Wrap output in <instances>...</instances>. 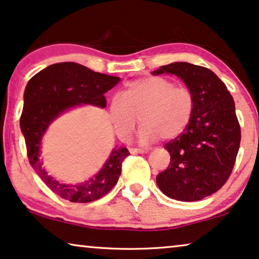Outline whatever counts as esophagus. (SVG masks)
Returning <instances> with one entry per match:
<instances>
[{
  "instance_id": "1",
  "label": "esophagus",
  "mask_w": 259,
  "mask_h": 259,
  "mask_svg": "<svg viewBox=\"0 0 259 259\" xmlns=\"http://www.w3.org/2000/svg\"><path fill=\"white\" fill-rule=\"evenodd\" d=\"M129 151L131 153H146V152H148V150H146V149H138V148H130Z\"/></svg>"
}]
</instances>
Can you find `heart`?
Returning <instances> with one entry per match:
<instances>
[{
	"instance_id": "heart-1",
	"label": "heart",
	"mask_w": 259,
	"mask_h": 259,
	"mask_svg": "<svg viewBox=\"0 0 259 259\" xmlns=\"http://www.w3.org/2000/svg\"><path fill=\"white\" fill-rule=\"evenodd\" d=\"M195 99L190 88L176 86L163 76H148L134 81L109 103V118L115 133L126 140L142 122L138 140L152 143L160 136L171 140L183 133L194 113Z\"/></svg>"
}]
</instances>
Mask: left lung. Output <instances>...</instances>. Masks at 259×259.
<instances>
[{
  "instance_id": "8db88e82",
  "label": "left lung",
  "mask_w": 259,
  "mask_h": 259,
  "mask_svg": "<svg viewBox=\"0 0 259 259\" xmlns=\"http://www.w3.org/2000/svg\"><path fill=\"white\" fill-rule=\"evenodd\" d=\"M163 73L184 81L195 107L184 133L165 144L171 161L156 181L168 198L199 201L218 192L233 171L241 143L235 102L222 80L206 67L172 63L152 74Z\"/></svg>"
}]
</instances>
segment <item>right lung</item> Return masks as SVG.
<instances>
[{
  "label": "right lung",
  "mask_w": 259,
  "mask_h": 259,
  "mask_svg": "<svg viewBox=\"0 0 259 259\" xmlns=\"http://www.w3.org/2000/svg\"><path fill=\"white\" fill-rule=\"evenodd\" d=\"M121 81L92 71L76 63L50 65L29 80L24 91V106L19 119L31 166L50 190L71 202H92L105 196L117 184L122 163L130 152L114 149L99 173L81 184H64L50 176L40 159L41 138L52 121L80 105L105 108V93Z\"/></svg>",
  "instance_id": "add662e5"
}]
</instances>
